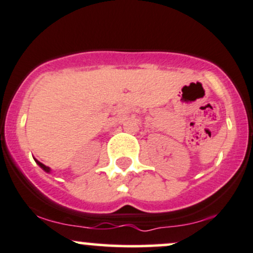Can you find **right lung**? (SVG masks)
Here are the masks:
<instances>
[{
  "mask_svg": "<svg viewBox=\"0 0 253 253\" xmlns=\"http://www.w3.org/2000/svg\"><path fill=\"white\" fill-rule=\"evenodd\" d=\"M34 161H36V163H37L38 165H39V167L42 168V169L43 171H46V172H47V173H50V172H51V168L46 167V165H43L42 163H40V162H39V161H37V159H34Z\"/></svg>",
  "mask_w": 253,
  "mask_h": 253,
  "instance_id": "obj_1",
  "label": "right lung"
}]
</instances>
